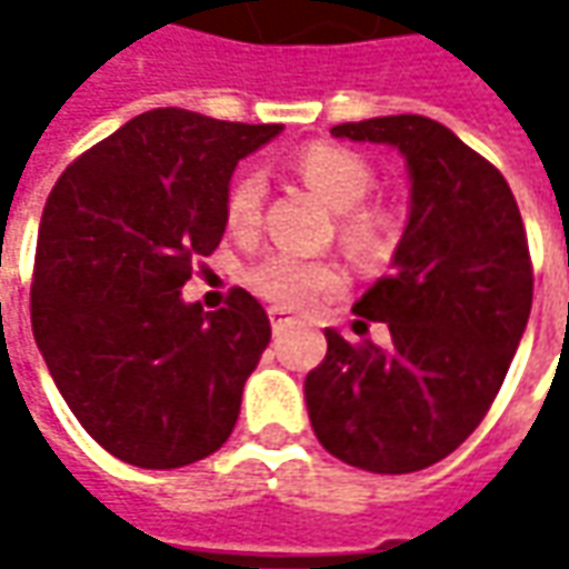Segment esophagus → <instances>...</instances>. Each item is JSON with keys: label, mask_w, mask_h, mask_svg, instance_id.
Here are the masks:
<instances>
[{"label": "esophagus", "mask_w": 569, "mask_h": 569, "mask_svg": "<svg viewBox=\"0 0 569 569\" xmlns=\"http://www.w3.org/2000/svg\"><path fill=\"white\" fill-rule=\"evenodd\" d=\"M269 319H272L274 336H281V332H288V329H295V326H297V319L288 317L284 310H269Z\"/></svg>", "instance_id": "34e87169"}]
</instances>
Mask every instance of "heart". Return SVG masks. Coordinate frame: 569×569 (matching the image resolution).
<instances>
[{
  "label": "heart",
  "instance_id": "obj_1",
  "mask_svg": "<svg viewBox=\"0 0 569 569\" xmlns=\"http://www.w3.org/2000/svg\"><path fill=\"white\" fill-rule=\"evenodd\" d=\"M295 170L303 183L319 192L329 206L341 211V240L361 256L380 252L392 240V218L382 208L361 206L373 189V167L361 154L336 144H310L297 154ZM266 183L256 170H243L228 192L224 218L237 237H250L262 218ZM252 291L284 310L310 307L317 297L336 291L341 274L336 266L319 259H300L291 252H269L250 269Z\"/></svg>",
  "mask_w": 569,
  "mask_h": 569
}]
</instances>
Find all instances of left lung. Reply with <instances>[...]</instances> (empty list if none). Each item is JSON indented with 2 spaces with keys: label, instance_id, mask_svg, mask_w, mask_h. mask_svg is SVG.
<instances>
[{
  "label": "left lung",
  "instance_id": "obj_1",
  "mask_svg": "<svg viewBox=\"0 0 569 569\" xmlns=\"http://www.w3.org/2000/svg\"><path fill=\"white\" fill-rule=\"evenodd\" d=\"M336 139L392 144L411 202L392 274L355 313L386 322L389 345L326 329L307 373L310 425L336 459L377 475L421 471L469 437L510 370L532 310L522 214L503 173L443 122L402 113L332 126Z\"/></svg>",
  "mask_w": 569,
  "mask_h": 569
}]
</instances>
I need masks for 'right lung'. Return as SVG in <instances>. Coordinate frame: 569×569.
<instances>
[{"label": "right lung", "instance_id": "add662e5", "mask_svg": "<svg viewBox=\"0 0 569 569\" xmlns=\"http://www.w3.org/2000/svg\"><path fill=\"white\" fill-rule=\"evenodd\" d=\"M281 129L148 110L66 167L47 199L33 339L78 425L129 466L199 462L237 425L269 317L243 288L214 313L180 291L224 237L237 161Z\"/></svg>", "mask_w": 569, "mask_h": 569}]
</instances>
